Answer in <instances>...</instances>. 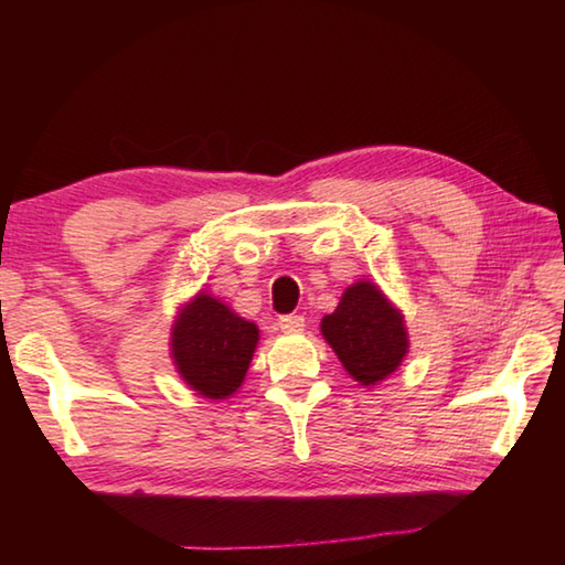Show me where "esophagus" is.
<instances>
[{"instance_id": "34e87169", "label": "esophagus", "mask_w": 565, "mask_h": 565, "mask_svg": "<svg viewBox=\"0 0 565 565\" xmlns=\"http://www.w3.org/2000/svg\"><path fill=\"white\" fill-rule=\"evenodd\" d=\"M279 328H281L284 332H291V334L303 332L306 318H303V316H281V318H279Z\"/></svg>"}]
</instances>
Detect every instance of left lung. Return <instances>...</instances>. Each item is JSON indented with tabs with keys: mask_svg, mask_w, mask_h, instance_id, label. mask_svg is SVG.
Wrapping results in <instances>:
<instances>
[{
	"mask_svg": "<svg viewBox=\"0 0 565 565\" xmlns=\"http://www.w3.org/2000/svg\"><path fill=\"white\" fill-rule=\"evenodd\" d=\"M320 332L347 374L362 386L388 379L411 347L403 313L371 281L352 284L334 313L322 318Z\"/></svg>",
	"mask_w": 565,
	"mask_h": 565,
	"instance_id": "obj_1",
	"label": "left lung"
}]
</instances>
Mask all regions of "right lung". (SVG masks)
<instances>
[{"instance_id": "1", "label": "right lung", "mask_w": 565, "mask_h": 565, "mask_svg": "<svg viewBox=\"0 0 565 565\" xmlns=\"http://www.w3.org/2000/svg\"><path fill=\"white\" fill-rule=\"evenodd\" d=\"M257 342L255 322L201 291L179 310L170 350L186 386L203 398L223 401L243 386Z\"/></svg>"}]
</instances>
